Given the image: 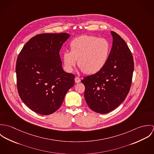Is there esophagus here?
I'll list each match as a JSON object with an SVG mask.
<instances>
[{"label": "esophagus", "mask_w": 154, "mask_h": 154, "mask_svg": "<svg viewBox=\"0 0 154 154\" xmlns=\"http://www.w3.org/2000/svg\"><path fill=\"white\" fill-rule=\"evenodd\" d=\"M75 81L76 83H79L81 82V79L79 77H76L75 78Z\"/></svg>", "instance_id": "esophagus-1"}]
</instances>
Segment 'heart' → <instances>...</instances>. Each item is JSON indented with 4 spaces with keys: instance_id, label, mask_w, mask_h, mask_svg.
I'll return each mask as SVG.
<instances>
[{
    "instance_id": "heart-1",
    "label": "heart",
    "mask_w": 154,
    "mask_h": 154,
    "mask_svg": "<svg viewBox=\"0 0 154 154\" xmlns=\"http://www.w3.org/2000/svg\"><path fill=\"white\" fill-rule=\"evenodd\" d=\"M70 51L63 53L64 66L68 72L76 65L88 75L100 71L106 65L111 51L109 42L103 38L84 35L74 38L70 43Z\"/></svg>"
}]
</instances>
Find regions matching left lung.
<instances>
[{
    "label": "left lung",
    "instance_id": "1",
    "mask_svg": "<svg viewBox=\"0 0 154 154\" xmlns=\"http://www.w3.org/2000/svg\"><path fill=\"white\" fill-rule=\"evenodd\" d=\"M112 45L108 60L98 72L84 77V97L89 107L106 114L116 109L126 98L132 84L134 62L125 40L111 31Z\"/></svg>",
    "mask_w": 154,
    "mask_h": 154
}]
</instances>
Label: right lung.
Instances as JSON below:
<instances>
[{
  "label": "right lung",
  "instance_id": "add662e5",
  "mask_svg": "<svg viewBox=\"0 0 154 154\" xmlns=\"http://www.w3.org/2000/svg\"><path fill=\"white\" fill-rule=\"evenodd\" d=\"M70 37L44 33L31 38L20 51L16 65L17 84L22 101L32 111L49 115L61 106L75 75L62 68L59 52Z\"/></svg>",
  "mask_w": 154,
  "mask_h": 154
}]
</instances>
